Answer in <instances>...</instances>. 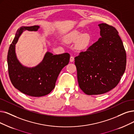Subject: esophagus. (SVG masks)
<instances>
[{
  "label": "esophagus",
  "instance_id": "esophagus-1",
  "mask_svg": "<svg viewBox=\"0 0 134 134\" xmlns=\"http://www.w3.org/2000/svg\"><path fill=\"white\" fill-rule=\"evenodd\" d=\"M70 62H73L74 61V57H72V56H71V57H70Z\"/></svg>",
  "mask_w": 134,
  "mask_h": 134
}]
</instances>
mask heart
Wrapping results in <instances>:
<instances>
[{
    "mask_svg": "<svg viewBox=\"0 0 134 134\" xmlns=\"http://www.w3.org/2000/svg\"><path fill=\"white\" fill-rule=\"evenodd\" d=\"M66 41L68 42H76V48L78 50L84 51L87 49L92 42V38L88 34L80 32L75 31L69 34L66 38Z\"/></svg>",
    "mask_w": 134,
    "mask_h": 134,
    "instance_id": "1",
    "label": "heart"
}]
</instances>
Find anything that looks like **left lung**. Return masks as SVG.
I'll use <instances>...</instances> for the list:
<instances>
[{"mask_svg": "<svg viewBox=\"0 0 134 134\" xmlns=\"http://www.w3.org/2000/svg\"><path fill=\"white\" fill-rule=\"evenodd\" d=\"M98 26L100 38L75 58L79 87L88 95L103 94L114 88L126 68V52L118 32L106 24Z\"/></svg>", "mask_w": 134, "mask_h": 134, "instance_id": "obj_1", "label": "left lung"}]
</instances>
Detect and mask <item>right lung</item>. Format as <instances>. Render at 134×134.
I'll return each instance as SVG.
<instances>
[{"label":"right lung","mask_w":134,"mask_h":134,"mask_svg":"<svg viewBox=\"0 0 134 134\" xmlns=\"http://www.w3.org/2000/svg\"><path fill=\"white\" fill-rule=\"evenodd\" d=\"M39 26H22L18 30L10 44L7 57L10 79L14 86L22 93L32 97L49 94L54 88L62 69L68 65L70 54L68 53L53 55L47 52L42 61L35 67L24 66L17 58L15 45L24 31H37Z\"/></svg>","instance_id":"obj_1"}]
</instances>
